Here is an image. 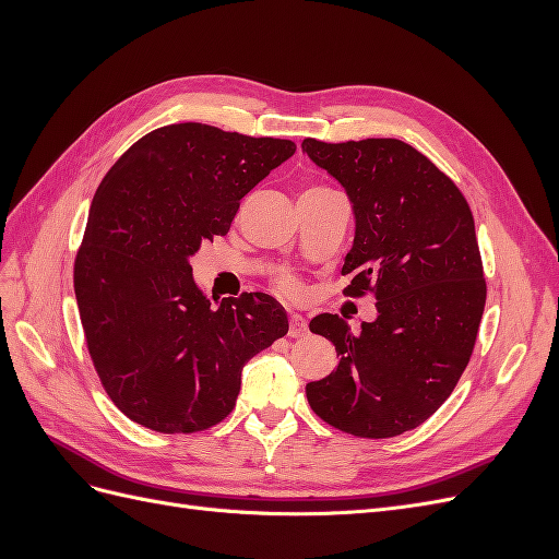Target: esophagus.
I'll return each mask as SVG.
<instances>
[{
    "mask_svg": "<svg viewBox=\"0 0 559 559\" xmlns=\"http://www.w3.org/2000/svg\"><path fill=\"white\" fill-rule=\"evenodd\" d=\"M306 331H308V326H306V321H302V317L300 314H292L289 335L292 337H300V335H306Z\"/></svg>",
    "mask_w": 559,
    "mask_h": 559,
    "instance_id": "obj_1",
    "label": "esophagus"
}]
</instances>
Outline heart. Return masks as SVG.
I'll use <instances>...</instances> for the list:
<instances>
[{
    "label": "heart",
    "instance_id": "obj_1",
    "mask_svg": "<svg viewBox=\"0 0 559 559\" xmlns=\"http://www.w3.org/2000/svg\"><path fill=\"white\" fill-rule=\"evenodd\" d=\"M280 286L286 292V294H296V282L289 280V277H282L280 280Z\"/></svg>",
    "mask_w": 559,
    "mask_h": 559
}]
</instances>
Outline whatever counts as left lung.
<instances>
[{
	"mask_svg": "<svg viewBox=\"0 0 559 559\" xmlns=\"http://www.w3.org/2000/svg\"><path fill=\"white\" fill-rule=\"evenodd\" d=\"M302 154L352 202L345 294L378 300L357 333L337 314L310 321L341 361L308 382V401L345 433L392 438L441 408L476 345L487 289L473 214L454 181L401 140H306Z\"/></svg>",
	"mask_w": 559,
	"mask_h": 559,
	"instance_id": "left-lung-1",
	"label": "left lung"
}]
</instances>
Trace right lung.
Here are the masks:
<instances>
[{
    "mask_svg": "<svg viewBox=\"0 0 559 559\" xmlns=\"http://www.w3.org/2000/svg\"><path fill=\"white\" fill-rule=\"evenodd\" d=\"M294 154L289 140L175 123L134 142L99 183L74 263L76 306L99 380L138 425L160 433L218 425L245 364L289 331L267 294L214 306L191 259Z\"/></svg>",
    "mask_w": 559,
    "mask_h": 559,
    "instance_id": "right-lung-1",
    "label": "right lung"
}]
</instances>
